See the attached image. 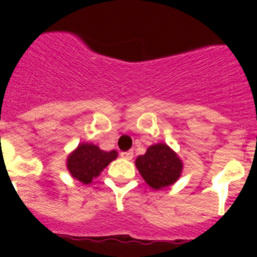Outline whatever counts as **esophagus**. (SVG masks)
<instances>
[{
  "label": "esophagus",
  "instance_id": "esophagus-1",
  "mask_svg": "<svg viewBox=\"0 0 257 257\" xmlns=\"http://www.w3.org/2000/svg\"><path fill=\"white\" fill-rule=\"evenodd\" d=\"M121 157H122V158H124V160H133L134 152H133V151L122 152V153H121Z\"/></svg>",
  "mask_w": 257,
  "mask_h": 257
}]
</instances>
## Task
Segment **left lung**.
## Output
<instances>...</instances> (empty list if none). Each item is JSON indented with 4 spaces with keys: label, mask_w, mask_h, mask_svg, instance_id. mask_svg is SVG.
<instances>
[{
    "label": "left lung",
    "mask_w": 257,
    "mask_h": 257,
    "mask_svg": "<svg viewBox=\"0 0 257 257\" xmlns=\"http://www.w3.org/2000/svg\"><path fill=\"white\" fill-rule=\"evenodd\" d=\"M135 165L145 183L156 190L176 183L184 167L178 153L165 143L151 145L145 154L136 158Z\"/></svg>",
    "instance_id": "8db88e82"
}]
</instances>
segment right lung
<instances>
[{"mask_svg":"<svg viewBox=\"0 0 257 257\" xmlns=\"http://www.w3.org/2000/svg\"><path fill=\"white\" fill-rule=\"evenodd\" d=\"M117 156V151L105 152L95 144L81 143L68 156L67 169L70 176L79 183L90 184Z\"/></svg>","mask_w":257,"mask_h":257,"instance_id":"obj_1","label":"right lung"}]
</instances>
